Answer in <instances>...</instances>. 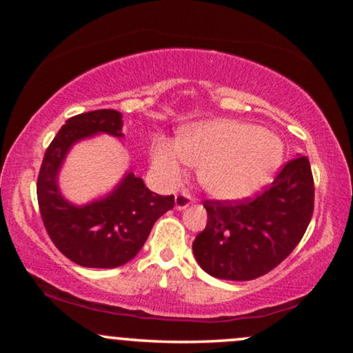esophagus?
<instances>
[{
    "label": "esophagus",
    "instance_id": "esophagus-1",
    "mask_svg": "<svg viewBox=\"0 0 353 353\" xmlns=\"http://www.w3.org/2000/svg\"><path fill=\"white\" fill-rule=\"evenodd\" d=\"M192 202H194V197L191 194H188V192H178L175 196V207L178 210H183L186 209L188 205H191Z\"/></svg>",
    "mask_w": 353,
    "mask_h": 353
}]
</instances>
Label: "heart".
Instances as JSON below:
<instances>
[{
	"mask_svg": "<svg viewBox=\"0 0 353 353\" xmlns=\"http://www.w3.org/2000/svg\"><path fill=\"white\" fill-rule=\"evenodd\" d=\"M151 159L167 181H176L188 163L199 167V181L209 194L238 199L270 180L283 161V143L255 125L219 119L186 128L176 143L157 138Z\"/></svg>",
	"mask_w": 353,
	"mask_h": 353,
	"instance_id": "1",
	"label": "heart"
}]
</instances>
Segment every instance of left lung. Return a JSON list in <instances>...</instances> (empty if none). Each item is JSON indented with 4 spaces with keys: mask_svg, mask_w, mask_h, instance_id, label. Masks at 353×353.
I'll return each instance as SVG.
<instances>
[{
    "mask_svg": "<svg viewBox=\"0 0 353 353\" xmlns=\"http://www.w3.org/2000/svg\"><path fill=\"white\" fill-rule=\"evenodd\" d=\"M315 186L305 156L289 161L273 183L241 201H204L205 230L192 252L212 276L249 281L276 268L301 243L313 215Z\"/></svg>",
    "mask_w": 353,
    "mask_h": 353,
    "instance_id": "obj_1",
    "label": "left lung"
}]
</instances>
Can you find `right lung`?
<instances>
[{"label": "right lung", "mask_w": 353, "mask_h": 353, "mask_svg": "<svg viewBox=\"0 0 353 353\" xmlns=\"http://www.w3.org/2000/svg\"><path fill=\"white\" fill-rule=\"evenodd\" d=\"M96 133L122 137V114L98 109L74 115L48 146L37 181L43 225L57 249L88 268H115L127 263L146 243L159 216L172 210L175 197L148 190L132 172L103 199L74 205L61 196L57 172L72 144Z\"/></svg>", "instance_id": "add662e5"}]
</instances>
